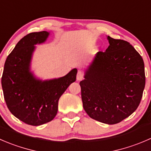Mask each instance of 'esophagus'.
Segmentation results:
<instances>
[{
    "label": "esophagus",
    "instance_id": "obj_1",
    "mask_svg": "<svg viewBox=\"0 0 151 151\" xmlns=\"http://www.w3.org/2000/svg\"><path fill=\"white\" fill-rule=\"evenodd\" d=\"M83 79V73L81 71H78L77 74V80H82Z\"/></svg>",
    "mask_w": 151,
    "mask_h": 151
}]
</instances>
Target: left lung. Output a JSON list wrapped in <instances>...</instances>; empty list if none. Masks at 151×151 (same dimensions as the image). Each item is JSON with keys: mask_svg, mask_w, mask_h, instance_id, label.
I'll list each match as a JSON object with an SVG mask.
<instances>
[{"mask_svg": "<svg viewBox=\"0 0 151 151\" xmlns=\"http://www.w3.org/2000/svg\"><path fill=\"white\" fill-rule=\"evenodd\" d=\"M109 46L96 54L80 81L84 110L92 119L114 125L132 114L145 86L144 61L128 42L108 36Z\"/></svg>", "mask_w": 151, "mask_h": 151, "instance_id": "obj_1", "label": "left lung"}]
</instances>
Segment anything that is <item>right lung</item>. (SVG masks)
<instances>
[{
	"label": "right lung",
	"instance_id": "obj_1",
	"mask_svg": "<svg viewBox=\"0 0 151 151\" xmlns=\"http://www.w3.org/2000/svg\"><path fill=\"white\" fill-rule=\"evenodd\" d=\"M46 31L26 35L17 43L4 64L1 77L6 103L10 112L24 123L40 125L56 116L58 101L71 83L76 80L77 70H71L59 79L42 82L29 71L34 45L47 38Z\"/></svg>",
	"mask_w": 151,
	"mask_h": 151
}]
</instances>
